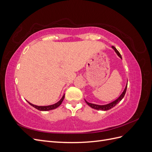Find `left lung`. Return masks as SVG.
I'll return each instance as SVG.
<instances>
[{"label":"left lung","mask_w":152,"mask_h":152,"mask_svg":"<svg viewBox=\"0 0 152 152\" xmlns=\"http://www.w3.org/2000/svg\"><path fill=\"white\" fill-rule=\"evenodd\" d=\"M112 49L115 50V52L117 53V54L118 55V56L120 57L121 59H122V56L120 54V53H119L117 49L115 48L114 46H112ZM127 83L126 86V87L125 89H124V91L122 92V93L121 94V96H119V97L115 99V101H113V102L110 103L108 104H104V105H99V104H93V103H89L87 102V101L85 99V102H86V103L88 104L89 107H91V108H93L94 109H96V110H103V111H107V110H108L110 109H111L112 108H113L117 104H118L119 102H121V101L123 99V98L124 97V95H125L126 94V90H127Z\"/></svg>","instance_id":"1"}]
</instances>
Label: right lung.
I'll return each mask as SVG.
<instances>
[{
	"instance_id": "add662e5",
	"label": "right lung",
	"mask_w": 152,
	"mask_h": 152,
	"mask_svg": "<svg viewBox=\"0 0 152 152\" xmlns=\"http://www.w3.org/2000/svg\"><path fill=\"white\" fill-rule=\"evenodd\" d=\"M64 98H65V94H64V95L63 96V97L61 98V99L59 101V102H58L57 103H54V104H50V105H48V106H37V105H35V104H31V103L28 102V101H27V102H28V103L31 106H32V107L35 108L36 109H37V110H40V111H49V110H54V109H55V108H58V107H59V106L62 103Z\"/></svg>"
}]
</instances>
